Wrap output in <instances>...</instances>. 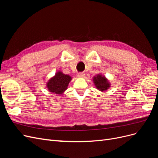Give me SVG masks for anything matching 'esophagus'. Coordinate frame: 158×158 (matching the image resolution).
Here are the masks:
<instances>
[{"instance_id":"1","label":"esophagus","mask_w":158,"mask_h":158,"mask_svg":"<svg viewBox=\"0 0 158 158\" xmlns=\"http://www.w3.org/2000/svg\"><path fill=\"white\" fill-rule=\"evenodd\" d=\"M77 76L78 78H83L85 76V73H79L77 74Z\"/></svg>"}]
</instances>
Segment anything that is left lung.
Returning <instances> with one entry per match:
<instances>
[{"label": "left lung", "mask_w": 158, "mask_h": 158, "mask_svg": "<svg viewBox=\"0 0 158 158\" xmlns=\"http://www.w3.org/2000/svg\"><path fill=\"white\" fill-rule=\"evenodd\" d=\"M94 82L96 86L97 89L100 91H106L110 87V84L107 80L105 78V76L101 74H98L96 76L94 77Z\"/></svg>", "instance_id": "1"}]
</instances>
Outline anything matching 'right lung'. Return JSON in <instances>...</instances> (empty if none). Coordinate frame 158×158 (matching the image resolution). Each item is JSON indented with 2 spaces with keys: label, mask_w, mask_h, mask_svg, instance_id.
Masks as SVG:
<instances>
[{
  "label": "right lung",
  "mask_w": 158,
  "mask_h": 158,
  "mask_svg": "<svg viewBox=\"0 0 158 158\" xmlns=\"http://www.w3.org/2000/svg\"><path fill=\"white\" fill-rule=\"evenodd\" d=\"M72 78L69 75L64 74L62 72H58L53 78L49 80L47 86L49 92L56 94H62L67 88Z\"/></svg>",
  "instance_id": "add662e5"
}]
</instances>
